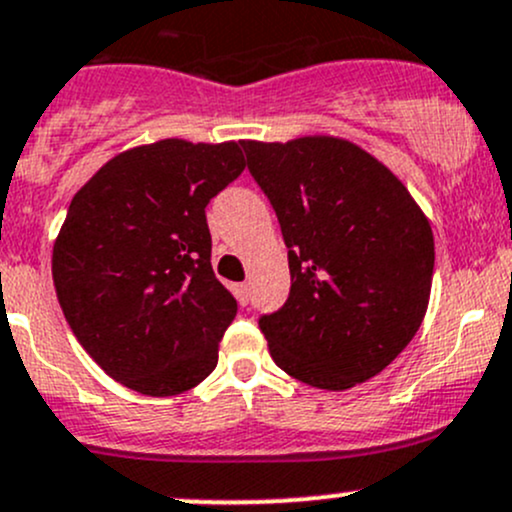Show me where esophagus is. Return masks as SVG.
Instances as JSON below:
<instances>
[{
	"label": "esophagus",
	"instance_id": "34e87169",
	"mask_svg": "<svg viewBox=\"0 0 512 512\" xmlns=\"http://www.w3.org/2000/svg\"><path fill=\"white\" fill-rule=\"evenodd\" d=\"M233 292H235V299L240 301V306H247L250 304V284H235L233 287Z\"/></svg>",
	"mask_w": 512,
	"mask_h": 512
}]
</instances>
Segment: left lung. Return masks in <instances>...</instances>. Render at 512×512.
<instances>
[{
	"label": "left lung",
	"instance_id": "obj_1",
	"mask_svg": "<svg viewBox=\"0 0 512 512\" xmlns=\"http://www.w3.org/2000/svg\"><path fill=\"white\" fill-rule=\"evenodd\" d=\"M242 147L289 250V299L260 319L272 360L321 390L365 383L405 351L427 314V215L385 164L348 139Z\"/></svg>",
	"mask_w": 512,
	"mask_h": 512
}]
</instances>
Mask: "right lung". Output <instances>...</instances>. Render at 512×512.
<instances>
[{
  "instance_id": "1",
  "label": "right lung",
  "mask_w": 512,
  "mask_h": 512,
  "mask_svg": "<svg viewBox=\"0 0 512 512\" xmlns=\"http://www.w3.org/2000/svg\"><path fill=\"white\" fill-rule=\"evenodd\" d=\"M245 169L238 142L127 149L73 196L53 284L90 358L129 390L169 397L213 373L238 301L215 279L206 206Z\"/></svg>"
}]
</instances>
